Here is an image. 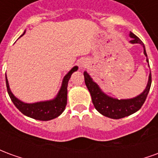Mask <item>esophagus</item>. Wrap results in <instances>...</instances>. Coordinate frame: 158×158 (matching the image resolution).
Here are the masks:
<instances>
[{
  "label": "esophagus",
  "instance_id": "1",
  "mask_svg": "<svg viewBox=\"0 0 158 158\" xmlns=\"http://www.w3.org/2000/svg\"><path fill=\"white\" fill-rule=\"evenodd\" d=\"M85 67H86V64L85 63V62H80V64H79V68H80V69H85Z\"/></svg>",
  "mask_w": 158,
  "mask_h": 158
}]
</instances>
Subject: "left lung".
<instances>
[{
	"label": "left lung",
	"mask_w": 158,
	"mask_h": 158,
	"mask_svg": "<svg viewBox=\"0 0 158 158\" xmlns=\"http://www.w3.org/2000/svg\"><path fill=\"white\" fill-rule=\"evenodd\" d=\"M129 36L130 38H132L130 43L140 44L144 48V54L146 56H147L144 43L132 32L129 33ZM146 61L148 62V59H146ZM84 76H85V82L90 93L95 108L101 114H102L103 116L113 119L123 118L124 117L129 116L133 113H136L138 110L140 109V107L142 106L147 97L152 85V74L150 72L147 85L145 90L140 95L131 99L118 100L106 95L101 89L98 85L93 81L91 77L89 75V73H87V72L84 73Z\"/></svg>",
	"instance_id": "obj_1"
}]
</instances>
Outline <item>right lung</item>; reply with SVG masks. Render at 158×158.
I'll return each instance as SVG.
<instances>
[{
  "label": "right lung",
  "instance_id": "obj_1",
  "mask_svg": "<svg viewBox=\"0 0 158 158\" xmlns=\"http://www.w3.org/2000/svg\"><path fill=\"white\" fill-rule=\"evenodd\" d=\"M25 31L22 35H24ZM78 70V67H73L63 78L61 89L57 93V95L54 99L45 102H39L35 103H25L19 100L12 94L10 87H9L8 80L6 75V84L7 92L12 100L13 104L25 116H28L32 118L41 120V121H48L53 118H56L60 116L62 112L65 110L67 105V95H68V84L70 77L73 72Z\"/></svg>",
  "mask_w": 158,
  "mask_h": 158
}]
</instances>
